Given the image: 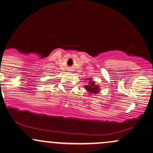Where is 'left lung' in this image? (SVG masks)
Wrapping results in <instances>:
<instances>
[{"label":"left lung","mask_w":153,"mask_h":153,"mask_svg":"<svg viewBox=\"0 0 153 153\" xmlns=\"http://www.w3.org/2000/svg\"><path fill=\"white\" fill-rule=\"evenodd\" d=\"M89 79V83L87 84V85L84 86V88L87 91H89V93H90V94H97L100 91V86L96 85L95 82L94 81H91L90 78L88 79Z\"/></svg>","instance_id":"8db88e82"}]
</instances>
